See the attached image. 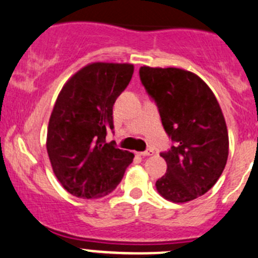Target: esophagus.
Segmentation results:
<instances>
[{"instance_id":"esophagus-1","label":"esophagus","mask_w":258,"mask_h":258,"mask_svg":"<svg viewBox=\"0 0 258 258\" xmlns=\"http://www.w3.org/2000/svg\"><path fill=\"white\" fill-rule=\"evenodd\" d=\"M139 156L142 157H148V156H152L153 154V151L152 149H148V151H144V152H139Z\"/></svg>"}]
</instances>
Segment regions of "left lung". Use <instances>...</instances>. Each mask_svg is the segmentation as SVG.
Instances as JSON below:
<instances>
[{
	"mask_svg": "<svg viewBox=\"0 0 258 258\" xmlns=\"http://www.w3.org/2000/svg\"><path fill=\"white\" fill-rule=\"evenodd\" d=\"M147 92L158 106L164 131L175 146L162 153L167 172L157 191L172 203L204 195L219 180L227 164L229 138L224 115L209 86L181 68L139 70Z\"/></svg>",
	"mask_w": 258,
	"mask_h": 258,
	"instance_id": "left-lung-1",
	"label": "left lung"
}]
</instances>
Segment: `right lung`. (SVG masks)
I'll list each match as a JSON object with an SVG mask.
<instances>
[{"label":"right lung","mask_w":258,"mask_h":258,"mask_svg":"<svg viewBox=\"0 0 258 258\" xmlns=\"http://www.w3.org/2000/svg\"><path fill=\"white\" fill-rule=\"evenodd\" d=\"M131 63L95 62L75 73L50 114L46 152L60 185L82 199L106 196L119 185L134 154L106 143L112 106L132 80Z\"/></svg>","instance_id":"add662e5"}]
</instances>
